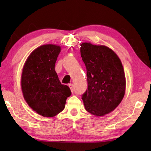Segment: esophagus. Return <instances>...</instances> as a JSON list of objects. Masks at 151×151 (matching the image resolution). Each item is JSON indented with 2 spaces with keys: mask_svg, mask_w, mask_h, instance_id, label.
Segmentation results:
<instances>
[{
  "mask_svg": "<svg viewBox=\"0 0 151 151\" xmlns=\"http://www.w3.org/2000/svg\"><path fill=\"white\" fill-rule=\"evenodd\" d=\"M68 86H69V88L70 89L71 92H72V93H73L74 90H75V88H74V85H73V84H69V85H68Z\"/></svg>",
  "mask_w": 151,
  "mask_h": 151,
  "instance_id": "34e87169",
  "label": "esophagus"
}]
</instances>
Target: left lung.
Wrapping results in <instances>:
<instances>
[{
	"label": "left lung",
	"instance_id": "8db88e82",
	"mask_svg": "<svg viewBox=\"0 0 151 151\" xmlns=\"http://www.w3.org/2000/svg\"><path fill=\"white\" fill-rule=\"evenodd\" d=\"M81 55L86 68L88 88L82 96L86 111L102 116L121 103L126 88L124 68L111 48L91 42L81 45Z\"/></svg>",
	"mask_w": 151,
	"mask_h": 151
}]
</instances>
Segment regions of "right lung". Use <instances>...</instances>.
I'll use <instances>...</instances> for the list:
<instances>
[{
	"mask_svg": "<svg viewBox=\"0 0 151 151\" xmlns=\"http://www.w3.org/2000/svg\"><path fill=\"white\" fill-rule=\"evenodd\" d=\"M60 46L44 45L30 53L22 68L21 88L24 100L33 111L53 117L63 111L70 96L69 87L58 79L55 69Z\"/></svg>",
	"mask_w": 151,
	"mask_h": 151,
	"instance_id": "add662e5",
	"label": "right lung"
}]
</instances>
